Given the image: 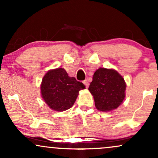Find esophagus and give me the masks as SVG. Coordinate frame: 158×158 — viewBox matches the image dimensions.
Segmentation results:
<instances>
[{"label": "esophagus", "instance_id": "esophagus-1", "mask_svg": "<svg viewBox=\"0 0 158 158\" xmlns=\"http://www.w3.org/2000/svg\"><path fill=\"white\" fill-rule=\"evenodd\" d=\"M83 83H84V85H85L86 88H88V86H89V82H88V81L87 80V79H85V80L83 81Z\"/></svg>", "mask_w": 158, "mask_h": 158}]
</instances>
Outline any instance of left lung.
<instances>
[{
	"mask_svg": "<svg viewBox=\"0 0 158 158\" xmlns=\"http://www.w3.org/2000/svg\"><path fill=\"white\" fill-rule=\"evenodd\" d=\"M126 88L124 79L116 70L100 68L94 73L88 90L94 96L96 108L109 111L124 100Z\"/></svg>",
	"mask_w": 158,
	"mask_h": 158,
	"instance_id": "obj_1",
	"label": "left lung"
}]
</instances>
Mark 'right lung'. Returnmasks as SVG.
I'll use <instances>...</instances> for the list:
<instances>
[{
	"label": "right lung",
	"mask_w": 158,
	"mask_h": 158,
	"mask_svg": "<svg viewBox=\"0 0 158 158\" xmlns=\"http://www.w3.org/2000/svg\"><path fill=\"white\" fill-rule=\"evenodd\" d=\"M83 83L70 77L63 68L49 70L43 78L41 96L52 110L63 111L71 108L79 91L85 89Z\"/></svg>",
	"instance_id": "add662e5"
}]
</instances>
